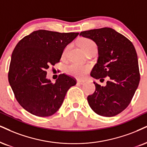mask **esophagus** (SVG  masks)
I'll return each instance as SVG.
<instances>
[{
    "label": "esophagus",
    "instance_id": "esophagus-1",
    "mask_svg": "<svg viewBox=\"0 0 147 147\" xmlns=\"http://www.w3.org/2000/svg\"><path fill=\"white\" fill-rule=\"evenodd\" d=\"M77 83L79 84H84V81H82V80H78Z\"/></svg>",
    "mask_w": 147,
    "mask_h": 147
}]
</instances>
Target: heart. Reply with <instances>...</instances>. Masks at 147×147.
I'll return each mask as SVG.
<instances>
[{
  "mask_svg": "<svg viewBox=\"0 0 147 147\" xmlns=\"http://www.w3.org/2000/svg\"><path fill=\"white\" fill-rule=\"evenodd\" d=\"M80 46L82 47L84 51L86 53H89L90 52L94 51L96 50L97 46L96 43L91 39L88 38H82L79 40ZM70 48V46H67L63 50L62 57L63 58L66 57L69 50ZM90 70V66L88 65H78L76 63H71L65 66V71L69 75L73 76L83 78L86 76L89 71Z\"/></svg>",
  "mask_w": 147,
  "mask_h": 147,
  "instance_id": "1",
  "label": "heart"
}]
</instances>
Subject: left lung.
Wrapping results in <instances>:
<instances>
[{
  "label": "left lung",
  "mask_w": 147,
  "mask_h": 147,
  "mask_svg": "<svg viewBox=\"0 0 147 147\" xmlns=\"http://www.w3.org/2000/svg\"><path fill=\"white\" fill-rule=\"evenodd\" d=\"M80 35L89 38L98 47L99 58L90 76L103 80L106 86L94 82L95 91L87 100L91 109L102 117H114L129 106L140 80L137 53L127 38L111 28L86 30Z\"/></svg>",
  "instance_id": "8db88e82"
}]
</instances>
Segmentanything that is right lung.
Instances as JSON below:
<instances>
[{
	"instance_id": "right-lung-1",
	"label": "right lung",
	"mask_w": 147,
	"mask_h": 147,
	"mask_svg": "<svg viewBox=\"0 0 147 147\" xmlns=\"http://www.w3.org/2000/svg\"><path fill=\"white\" fill-rule=\"evenodd\" d=\"M78 32L39 30L22 38L14 48L8 80L16 100L24 109L37 117L54 115L61 108L67 92L76 80L60 74L55 83L46 78L50 65L60 62L67 44Z\"/></svg>"
}]
</instances>
